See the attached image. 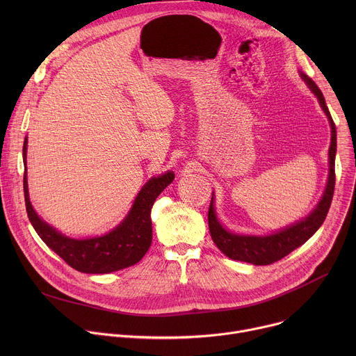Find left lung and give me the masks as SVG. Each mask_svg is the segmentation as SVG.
Returning a JSON list of instances; mask_svg holds the SVG:
<instances>
[{
    "label": "left lung",
    "instance_id": "8db88e82",
    "mask_svg": "<svg viewBox=\"0 0 356 356\" xmlns=\"http://www.w3.org/2000/svg\"><path fill=\"white\" fill-rule=\"evenodd\" d=\"M302 80L307 83L310 90L317 95L320 106L327 114L331 125V146H330V175L327 187L324 191V195L318 206L314 209V211L306 218L294 225H290L289 228H284L276 234L266 235V236H252V235H236L232 232H228L222 228V225L218 222L216 210H214V198L211 197L210 209H209V228L211 238L217 248L231 259L248 262L252 265H270L282 258L287 257L291 250L302 245L309 238H312L316 231L321 227L324 222L331 201L334 195V187H335V154H337V129L335 124L332 121V117L328 111V107L325 104L324 95L321 90L317 87V84L306 74L301 73Z\"/></svg>",
    "mask_w": 356,
    "mask_h": 356
}]
</instances>
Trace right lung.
Masks as SVG:
<instances>
[{
    "instance_id": "add662e5",
    "label": "right lung",
    "mask_w": 356,
    "mask_h": 356,
    "mask_svg": "<svg viewBox=\"0 0 356 356\" xmlns=\"http://www.w3.org/2000/svg\"><path fill=\"white\" fill-rule=\"evenodd\" d=\"M26 142L25 139L22 149L25 207L40 239L69 266L83 273H111L138 264L152 243V206L173 181V172L150 179L139 191L127 218L111 232L90 239H73L43 222L31 206L26 181Z\"/></svg>"
}]
</instances>
